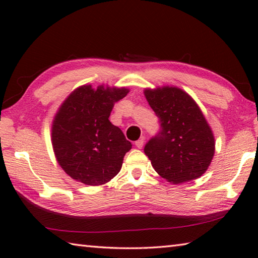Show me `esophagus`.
<instances>
[{
  "mask_svg": "<svg viewBox=\"0 0 258 258\" xmlns=\"http://www.w3.org/2000/svg\"><path fill=\"white\" fill-rule=\"evenodd\" d=\"M143 145H145V140L143 139H140L138 141H135V147L139 148V149H142Z\"/></svg>",
  "mask_w": 258,
  "mask_h": 258,
  "instance_id": "34e87169",
  "label": "esophagus"
}]
</instances>
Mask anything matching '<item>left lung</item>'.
Wrapping results in <instances>:
<instances>
[{"label": "left lung", "mask_w": 258, "mask_h": 258, "mask_svg": "<svg viewBox=\"0 0 258 258\" xmlns=\"http://www.w3.org/2000/svg\"><path fill=\"white\" fill-rule=\"evenodd\" d=\"M160 128L145 146V154L159 175L174 184L198 178L207 171L215 140L198 104L178 87L146 90Z\"/></svg>", "instance_id": "8db88e82"}]
</instances>
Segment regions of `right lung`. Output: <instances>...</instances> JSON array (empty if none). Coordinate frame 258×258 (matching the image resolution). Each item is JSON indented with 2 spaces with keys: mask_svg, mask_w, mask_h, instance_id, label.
Returning <instances> with one entry per match:
<instances>
[{
  "mask_svg": "<svg viewBox=\"0 0 258 258\" xmlns=\"http://www.w3.org/2000/svg\"><path fill=\"white\" fill-rule=\"evenodd\" d=\"M125 87H78L61 104L52 125V146L61 168L86 185H101L119 173L132 145L109 116Z\"/></svg>",
  "mask_w": 258,
  "mask_h": 258,
  "instance_id": "right-lung-1",
  "label": "right lung"
}]
</instances>
